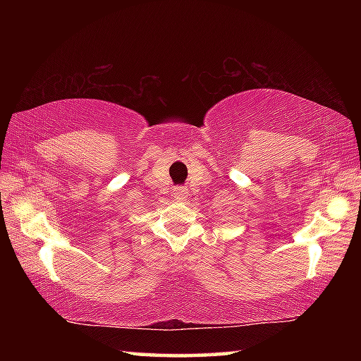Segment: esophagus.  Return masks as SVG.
Returning a JSON list of instances; mask_svg holds the SVG:
<instances>
[{
    "label": "esophagus",
    "mask_w": 361,
    "mask_h": 361,
    "mask_svg": "<svg viewBox=\"0 0 361 361\" xmlns=\"http://www.w3.org/2000/svg\"><path fill=\"white\" fill-rule=\"evenodd\" d=\"M173 194H175V197L178 199V200H185V199L188 197V192H186V189H183V188H176Z\"/></svg>",
    "instance_id": "34e87169"
}]
</instances>
